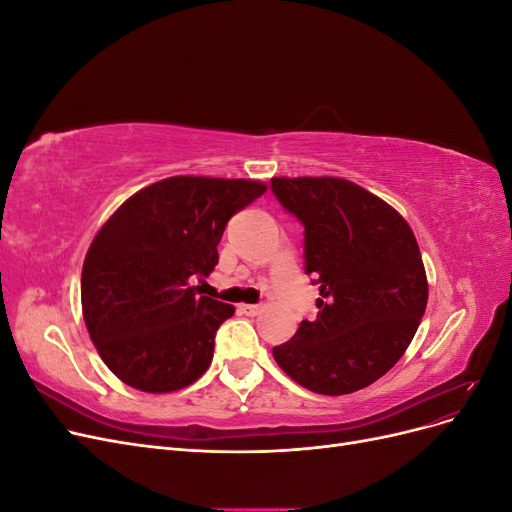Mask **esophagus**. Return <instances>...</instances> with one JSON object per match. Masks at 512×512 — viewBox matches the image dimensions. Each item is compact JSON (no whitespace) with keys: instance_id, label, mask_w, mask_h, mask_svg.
Wrapping results in <instances>:
<instances>
[{"instance_id":"esophagus-1","label":"esophagus","mask_w":512,"mask_h":512,"mask_svg":"<svg viewBox=\"0 0 512 512\" xmlns=\"http://www.w3.org/2000/svg\"><path fill=\"white\" fill-rule=\"evenodd\" d=\"M241 312H243L245 316H258V314L262 312V305H250V303H245V305H241Z\"/></svg>"}]
</instances>
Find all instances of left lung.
<instances>
[{"instance_id": "left-lung-1", "label": "left lung", "mask_w": 512, "mask_h": 512, "mask_svg": "<svg viewBox=\"0 0 512 512\" xmlns=\"http://www.w3.org/2000/svg\"><path fill=\"white\" fill-rule=\"evenodd\" d=\"M271 190L305 226V273L320 312L273 356L318 395L374 384L404 352L427 307V273L410 224L382 198L339 177H273Z\"/></svg>"}]
</instances>
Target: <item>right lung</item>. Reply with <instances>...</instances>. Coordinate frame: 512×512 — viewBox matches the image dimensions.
I'll return each mask as SVG.
<instances>
[{
	"mask_svg": "<svg viewBox=\"0 0 512 512\" xmlns=\"http://www.w3.org/2000/svg\"><path fill=\"white\" fill-rule=\"evenodd\" d=\"M267 192L254 179L177 175L132 194L91 241L81 273L85 327L100 359L143 393L205 374L235 307L200 294L228 220Z\"/></svg>",
	"mask_w": 512,
	"mask_h": 512,
	"instance_id": "right-lung-1",
	"label": "right lung"
}]
</instances>
